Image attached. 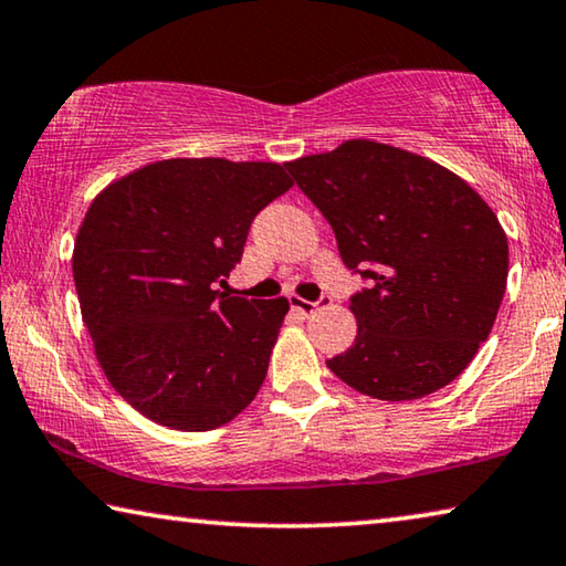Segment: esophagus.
I'll use <instances>...</instances> for the list:
<instances>
[{
  "instance_id": "1",
  "label": "esophagus",
  "mask_w": 566,
  "mask_h": 566,
  "mask_svg": "<svg viewBox=\"0 0 566 566\" xmlns=\"http://www.w3.org/2000/svg\"><path fill=\"white\" fill-rule=\"evenodd\" d=\"M322 304H329V297H322ZM319 307V302H307L302 297H292V310H297L300 315H312Z\"/></svg>"
}]
</instances>
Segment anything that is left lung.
<instances>
[{"instance_id": "8db88e82", "label": "left lung", "mask_w": 566, "mask_h": 566, "mask_svg": "<svg viewBox=\"0 0 566 566\" xmlns=\"http://www.w3.org/2000/svg\"><path fill=\"white\" fill-rule=\"evenodd\" d=\"M284 166L329 221L343 262L373 282L349 300L357 337L329 370L388 402L459 378L506 292L509 241L491 206L436 160L370 138Z\"/></svg>"}]
</instances>
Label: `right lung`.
<instances>
[{
    "label": "right lung",
    "instance_id": "right-lung-1",
    "mask_svg": "<svg viewBox=\"0 0 566 566\" xmlns=\"http://www.w3.org/2000/svg\"><path fill=\"white\" fill-rule=\"evenodd\" d=\"M292 184L266 160L166 158L90 203L73 249L80 312L105 378L146 418L199 433L256 398L290 302L219 284Z\"/></svg>",
    "mask_w": 566,
    "mask_h": 566
}]
</instances>
